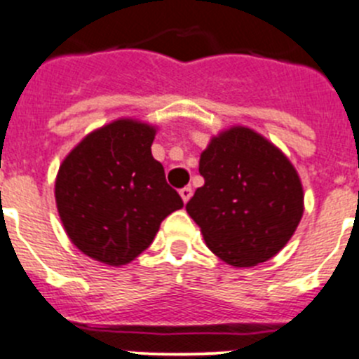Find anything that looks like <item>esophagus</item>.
<instances>
[{"instance_id": "1", "label": "esophagus", "mask_w": 359, "mask_h": 359, "mask_svg": "<svg viewBox=\"0 0 359 359\" xmlns=\"http://www.w3.org/2000/svg\"><path fill=\"white\" fill-rule=\"evenodd\" d=\"M179 193H180V196H182L184 203H187V202H189V198H191V196H193V189H191L189 186L182 187V189H180Z\"/></svg>"}]
</instances>
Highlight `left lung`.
<instances>
[{"label": "left lung", "mask_w": 359, "mask_h": 359, "mask_svg": "<svg viewBox=\"0 0 359 359\" xmlns=\"http://www.w3.org/2000/svg\"><path fill=\"white\" fill-rule=\"evenodd\" d=\"M198 170L205 184L186 210L214 255L251 267L289 243L303 216V186L273 143L248 127H232L212 138Z\"/></svg>", "instance_id": "left-lung-1"}]
</instances>
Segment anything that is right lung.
I'll return each instance as SVG.
<instances>
[{
  "mask_svg": "<svg viewBox=\"0 0 359 359\" xmlns=\"http://www.w3.org/2000/svg\"><path fill=\"white\" fill-rule=\"evenodd\" d=\"M156 129L116 120L88 134L60 166L55 195L67 236L92 259L123 266L152 244L184 202L152 157Z\"/></svg>",
  "mask_w": 359,
  "mask_h": 359,
  "instance_id": "obj_1",
  "label": "right lung"
}]
</instances>
